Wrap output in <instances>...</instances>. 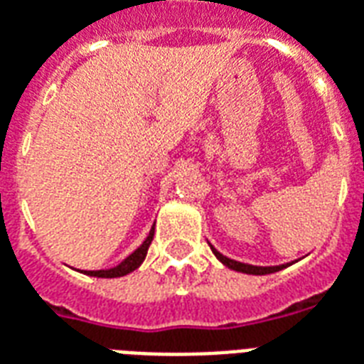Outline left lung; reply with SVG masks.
Returning a JSON list of instances; mask_svg holds the SVG:
<instances>
[{"label": "left lung", "mask_w": 364, "mask_h": 364, "mask_svg": "<svg viewBox=\"0 0 364 364\" xmlns=\"http://www.w3.org/2000/svg\"><path fill=\"white\" fill-rule=\"evenodd\" d=\"M210 249H213L214 256H216V258H218V260H220L224 266L230 267V269H235V272L249 273V275H267V273H275V272H279V269H283V267L292 266V262H289V264H281V266H250V264H243V262H237V260H232V258H228V256H224L222 252H218V250L214 249L213 245H210Z\"/></svg>", "instance_id": "left-lung-1"}]
</instances>
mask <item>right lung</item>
Here are the masks:
<instances>
[{
  "label": "right lung",
  "mask_w": 364,
  "mask_h": 364,
  "mask_svg": "<svg viewBox=\"0 0 364 364\" xmlns=\"http://www.w3.org/2000/svg\"><path fill=\"white\" fill-rule=\"evenodd\" d=\"M154 232H156V228L151 226L150 233H148V237L144 239V243L138 247L132 255H129L125 260L117 264L115 267H109V269H97V272H81L85 273V275H91V277H102V279H114V277H123L127 273L134 272L136 267H140V264L144 262L146 255H148V247L154 241Z\"/></svg>",
  "instance_id": "right-lung-1"
}]
</instances>
